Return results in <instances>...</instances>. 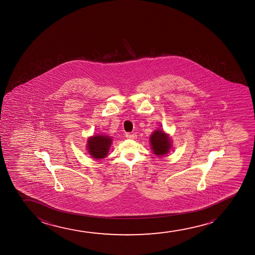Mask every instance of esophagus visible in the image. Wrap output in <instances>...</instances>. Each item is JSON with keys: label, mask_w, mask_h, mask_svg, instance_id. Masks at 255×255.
<instances>
[{"label": "esophagus", "mask_w": 255, "mask_h": 255, "mask_svg": "<svg viewBox=\"0 0 255 255\" xmlns=\"http://www.w3.org/2000/svg\"><path fill=\"white\" fill-rule=\"evenodd\" d=\"M126 138H128V139H134V138H136V133H126Z\"/></svg>", "instance_id": "1"}]
</instances>
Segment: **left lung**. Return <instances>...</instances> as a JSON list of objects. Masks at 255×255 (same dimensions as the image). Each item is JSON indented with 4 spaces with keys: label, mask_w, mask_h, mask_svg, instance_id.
<instances>
[{
    "label": "left lung",
    "mask_w": 255,
    "mask_h": 255,
    "mask_svg": "<svg viewBox=\"0 0 255 255\" xmlns=\"http://www.w3.org/2000/svg\"><path fill=\"white\" fill-rule=\"evenodd\" d=\"M150 140L154 154L157 156H163L169 152L171 146V139L164 131L155 130L150 136Z\"/></svg>",
    "instance_id": "1"
}]
</instances>
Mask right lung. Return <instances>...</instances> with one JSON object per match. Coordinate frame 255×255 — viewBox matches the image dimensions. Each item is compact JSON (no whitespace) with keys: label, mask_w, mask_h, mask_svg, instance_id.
Masks as SVG:
<instances>
[{"label":"right lung","mask_w":255,"mask_h":255,"mask_svg":"<svg viewBox=\"0 0 255 255\" xmlns=\"http://www.w3.org/2000/svg\"><path fill=\"white\" fill-rule=\"evenodd\" d=\"M112 144V138L108 136H96L88 141V150L96 159L106 157Z\"/></svg>","instance_id":"1"}]
</instances>
